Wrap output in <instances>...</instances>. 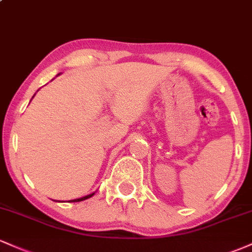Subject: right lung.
Returning a JSON list of instances; mask_svg holds the SVG:
<instances>
[{"instance_id":"1","label":"right lung","mask_w":252,"mask_h":252,"mask_svg":"<svg viewBox=\"0 0 252 252\" xmlns=\"http://www.w3.org/2000/svg\"><path fill=\"white\" fill-rule=\"evenodd\" d=\"M94 193H92V194H89V195H86V196H83V198H79V199H74V200H71V201H73V202H76V201H83V200H85V199H89V198H91L92 195H94Z\"/></svg>"}]
</instances>
